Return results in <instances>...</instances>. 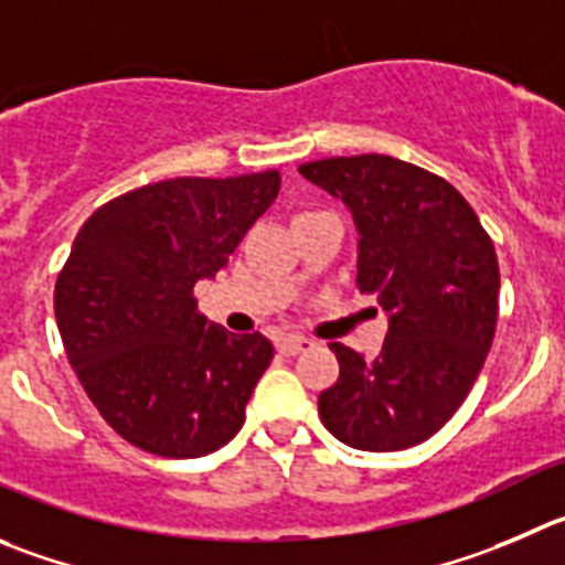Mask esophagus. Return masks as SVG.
<instances>
[{
	"instance_id": "esophagus-1",
	"label": "esophagus",
	"mask_w": 565,
	"mask_h": 565,
	"mask_svg": "<svg viewBox=\"0 0 565 565\" xmlns=\"http://www.w3.org/2000/svg\"><path fill=\"white\" fill-rule=\"evenodd\" d=\"M279 352L282 354H299V352H308V349H313V341H308V338H282V341L277 343Z\"/></svg>"
}]
</instances>
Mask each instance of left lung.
I'll return each mask as SVG.
<instances>
[{
  "instance_id": "1",
  "label": "left lung",
  "mask_w": 565,
  "mask_h": 565,
  "mask_svg": "<svg viewBox=\"0 0 565 565\" xmlns=\"http://www.w3.org/2000/svg\"><path fill=\"white\" fill-rule=\"evenodd\" d=\"M299 174L341 199L358 230V286L377 294L388 335L374 360L343 343L324 427L347 447L396 452L438 433L491 349L499 263L471 205L447 180L391 154L327 158Z\"/></svg>"
}]
</instances>
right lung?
<instances>
[{"instance_id": "right-lung-1", "label": "right lung", "mask_w": 565, "mask_h": 565, "mask_svg": "<svg viewBox=\"0 0 565 565\" xmlns=\"http://www.w3.org/2000/svg\"><path fill=\"white\" fill-rule=\"evenodd\" d=\"M279 193V171L177 177L102 205L55 286L68 363L107 424L160 458H202L235 438L274 358L266 335H235L196 313Z\"/></svg>"}]
</instances>
